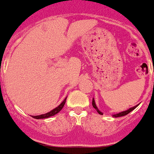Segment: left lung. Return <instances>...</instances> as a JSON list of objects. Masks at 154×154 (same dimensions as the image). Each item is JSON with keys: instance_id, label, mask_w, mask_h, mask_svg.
Masks as SVG:
<instances>
[{"instance_id": "1", "label": "left lung", "mask_w": 154, "mask_h": 154, "mask_svg": "<svg viewBox=\"0 0 154 154\" xmlns=\"http://www.w3.org/2000/svg\"><path fill=\"white\" fill-rule=\"evenodd\" d=\"M137 106H138V104H137V105H136V106H134V107H130V108H128V110L123 111V112H119V113H116V114H113V115H112V117H113V118H119V117H122V116H125V115L128 114L129 112H132L133 110H134V109H135V108H136ZM92 107L95 108L96 110H97V112H98L99 114H101V115L103 114V112H101V111H100L99 109L97 108V105H96L95 100H94V98H92Z\"/></svg>"}]
</instances>
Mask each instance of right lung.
<instances>
[{"label":"right lung","mask_w":154,"mask_h":154,"mask_svg":"<svg viewBox=\"0 0 154 154\" xmlns=\"http://www.w3.org/2000/svg\"><path fill=\"white\" fill-rule=\"evenodd\" d=\"M66 100V97L62 101L60 105H58L57 107H55L54 109H52V110L50 111V112H47V113H45V114H42V115H37V116H32V118H36V119H42V118H50V117H51V116H54V115H56L57 113H58L59 112L62 110V107H64V105H65Z\"/></svg>","instance_id":"obj_1"}]
</instances>
